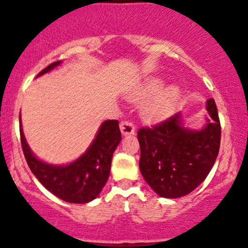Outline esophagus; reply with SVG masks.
Segmentation results:
<instances>
[{
	"mask_svg": "<svg viewBox=\"0 0 248 248\" xmlns=\"http://www.w3.org/2000/svg\"><path fill=\"white\" fill-rule=\"evenodd\" d=\"M120 130L122 135H132L135 132V126L130 121H122L120 124Z\"/></svg>",
	"mask_w": 248,
	"mask_h": 248,
	"instance_id": "obj_1",
	"label": "esophagus"
}]
</instances>
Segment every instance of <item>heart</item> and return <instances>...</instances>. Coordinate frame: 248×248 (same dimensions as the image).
<instances>
[{
    "mask_svg": "<svg viewBox=\"0 0 248 248\" xmlns=\"http://www.w3.org/2000/svg\"><path fill=\"white\" fill-rule=\"evenodd\" d=\"M161 87V79L153 78L133 94V98L136 100H144L153 96L142 105V115L148 121H157L166 118L172 112L178 101L179 91L177 87L168 86L160 91Z\"/></svg>",
    "mask_w": 248,
    "mask_h": 248,
    "instance_id": "obj_1",
    "label": "heart"
}]
</instances>
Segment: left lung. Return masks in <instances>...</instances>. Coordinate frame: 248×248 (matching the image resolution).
<instances>
[{
  "label": "left lung",
  "mask_w": 248,
  "mask_h": 248,
  "mask_svg": "<svg viewBox=\"0 0 248 248\" xmlns=\"http://www.w3.org/2000/svg\"><path fill=\"white\" fill-rule=\"evenodd\" d=\"M206 109L211 119L201 130L183 127L181 114L138 132L143 178L161 197L177 198L197 187L212 169L220 147V121L213 99Z\"/></svg>",
  "instance_id": "1"
}]
</instances>
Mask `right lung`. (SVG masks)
Segmentation results:
<instances>
[{
  "label": "right lung",
  "mask_w": 248,
  "mask_h": 248,
  "mask_svg": "<svg viewBox=\"0 0 248 248\" xmlns=\"http://www.w3.org/2000/svg\"><path fill=\"white\" fill-rule=\"evenodd\" d=\"M59 64L61 61L52 62L38 76L49 72ZM19 134L28 166L45 189L62 201L81 204L98 197L109 176L113 153L121 141L119 121H105L87 152L73 163L59 167L44 163L35 157L25 141L22 124H19Z\"/></svg>",
  "instance_id": "right-lung-1"
}]
</instances>
